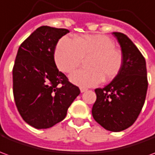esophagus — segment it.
<instances>
[{
  "mask_svg": "<svg viewBox=\"0 0 155 155\" xmlns=\"http://www.w3.org/2000/svg\"><path fill=\"white\" fill-rule=\"evenodd\" d=\"M85 91H87V89H86V88H83V87L81 88V93H84V92H85Z\"/></svg>",
  "mask_w": 155,
  "mask_h": 155,
  "instance_id": "1",
  "label": "esophagus"
}]
</instances>
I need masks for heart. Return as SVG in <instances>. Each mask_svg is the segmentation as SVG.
<instances>
[{
	"instance_id": "obj_1",
	"label": "heart",
	"mask_w": 155,
	"mask_h": 155,
	"mask_svg": "<svg viewBox=\"0 0 155 155\" xmlns=\"http://www.w3.org/2000/svg\"><path fill=\"white\" fill-rule=\"evenodd\" d=\"M114 46V41L104 35H79L74 41L64 36L56 45L54 62L60 71L70 73L81 65L83 58L89 57L88 69L74 71L70 80L81 87H91L100 84L102 80L112 81L120 74L123 54Z\"/></svg>"
}]
</instances>
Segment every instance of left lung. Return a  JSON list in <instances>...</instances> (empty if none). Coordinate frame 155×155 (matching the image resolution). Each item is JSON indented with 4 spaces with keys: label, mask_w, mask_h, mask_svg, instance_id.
Here are the masks:
<instances>
[{
    "label": "left lung",
    "mask_w": 155,
    "mask_h": 155,
    "mask_svg": "<svg viewBox=\"0 0 155 155\" xmlns=\"http://www.w3.org/2000/svg\"><path fill=\"white\" fill-rule=\"evenodd\" d=\"M124 62L120 74L104 88L94 90V120L105 130L120 132L131 126L144 104L148 89L145 59L126 35L113 32Z\"/></svg>",
    "instance_id": "left-lung-1"
}]
</instances>
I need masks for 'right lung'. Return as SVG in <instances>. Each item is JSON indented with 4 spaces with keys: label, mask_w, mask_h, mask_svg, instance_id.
I'll list each match as a JSON object with an SVG mask.
<instances>
[{
    "label": "right lung",
    "mask_w": 155,
    "mask_h": 155,
    "mask_svg": "<svg viewBox=\"0 0 155 155\" xmlns=\"http://www.w3.org/2000/svg\"><path fill=\"white\" fill-rule=\"evenodd\" d=\"M69 30L43 25L22 43L13 74V94L22 119L35 129L54 126L66 116L80 89L59 71L54 54L59 40Z\"/></svg>",
    "instance_id": "add662e5"
}]
</instances>
